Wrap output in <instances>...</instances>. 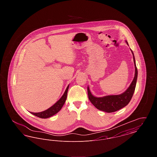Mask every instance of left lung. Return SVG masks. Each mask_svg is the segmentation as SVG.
Segmentation results:
<instances>
[{"mask_svg":"<svg viewBox=\"0 0 157 157\" xmlns=\"http://www.w3.org/2000/svg\"><path fill=\"white\" fill-rule=\"evenodd\" d=\"M127 44H128L127 42ZM132 53L133 54V58L135 67L134 78L129 87L125 92L118 95H108L102 98L95 97L91 94L89 87H88V95L89 99L91 103L98 109L108 113L115 112L127 106L130 102L134 93L138 76V70L136 67L135 57L132 51Z\"/></svg>","mask_w":157,"mask_h":157,"instance_id":"1","label":"left lung"}]
</instances>
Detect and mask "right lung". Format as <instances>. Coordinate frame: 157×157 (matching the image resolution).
I'll return each instance as SVG.
<instances>
[{
	"label": "right lung",
	"instance_id": "1",
	"mask_svg": "<svg viewBox=\"0 0 157 157\" xmlns=\"http://www.w3.org/2000/svg\"><path fill=\"white\" fill-rule=\"evenodd\" d=\"M68 88H69V85L67 86L65 93L63 94L62 97L60 98L59 100L57 102H56L53 105H52L51 108H49V109L45 110L43 112H37V113L30 112V113L36 116L37 117H39V118H49L53 115H54L55 114L57 113L61 109L62 107L63 106V105H64L65 101H66V99H67V98Z\"/></svg>",
	"mask_w": 157,
	"mask_h": 157
}]
</instances>
